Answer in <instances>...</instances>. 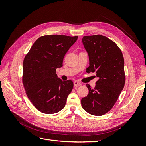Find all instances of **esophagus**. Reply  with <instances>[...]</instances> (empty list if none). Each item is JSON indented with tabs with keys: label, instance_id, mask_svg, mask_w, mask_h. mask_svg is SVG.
I'll return each mask as SVG.
<instances>
[{
	"label": "esophagus",
	"instance_id": "1",
	"mask_svg": "<svg viewBox=\"0 0 146 146\" xmlns=\"http://www.w3.org/2000/svg\"><path fill=\"white\" fill-rule=\"evenodd\" d=\"M74 85L75 86H81L82 85V83L79 82L77 81H74Z\"/></svg>",
	"mask_w": 146,
	"mask_h": 146
}]
</instances>
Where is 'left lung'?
<instances>
[{
	"instance_id": "obj_1",
	"label": "left lung",
	"mask_w": 146,
	"mask_h": 146,
	"mask_svg": "<svg viewBox=\"0 0 146 146\" xmlns=\"http://www.w3.org/2000/svg\"><path fill=\"white\" fill-rule=\"evenodd\" d=\"M82 42L89 56L86 72H96L99 80L94 88L86 84L89 93L82 106L90 114L102 116L111 110L124 87V60L116 44L102 35L83 36Z\"/></svg>"
}]
</instances>
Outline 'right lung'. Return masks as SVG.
<instances>
[{"instance_id":"add662e5","label":"right lung","mask_w":146,"mask_h":146,"mask_svg":"<svg viewBox=\"0 0 146 146\" xmlns=\"http://www.w3.org/2000/svg\"><path fill=\"white\" fill-rule=\"evenodd\" d=\"M78 36L45 35L34 42L23 61V83L28 98L39 111L54 114L63 109L72 91V80L58 78L66 53Z\"/></svg>"}]
</instances>
